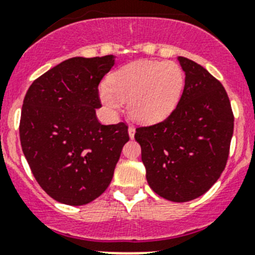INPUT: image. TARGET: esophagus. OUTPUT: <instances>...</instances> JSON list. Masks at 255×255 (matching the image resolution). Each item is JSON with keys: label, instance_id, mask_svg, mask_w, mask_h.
Returning a JSON list of instances; mask_svg holds the SVG:
<instances>
[{"label": "esophagus", "instance_id": "1", "mask_svg": "<svg viewBox=\"0 0 255 255\" xmlns=\"http://www.w3.org/2000/svg\"><path fill=\"white\" fill-rule=\"evenodd\" d=\"M134 133H135V128L133 127V126H129V127H128V134H129L130 138L134 137Z\"/></svg>", "mask_w": 255, "mask_h": 255}]
</instances>
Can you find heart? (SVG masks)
<instances>
[{
    "label": "heart",
    "mask_w": 255,
    "mask_h": 255,
    "mask_svg": "<svg viewBox=\"0 0 255 255\" xmlns=\"http://www.w3.org/2000/svg\"><path fill=\"white\" fill-rule=\"evenodd\" d=\"M185 75L173 61L138 60L111 74L99 95L109 111L127 101V111L137 122L157 123L167 118L181 98Z\"/></svg>",
    "instance_id": "1"
}]
</instances>
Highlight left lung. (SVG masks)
Wrapping results in <instances>:
<instances>
[{"label":"left lung","instance_id":"1","mask_svg":"<svg viewBox=\"0 0 255 255\" xmlns=\"http://www.w3.org/2000/svg\"><path fill=\"white\" fill-rule=\"evenodd\" d=\"M185 71L181 98L165 121L135 128L149 187L185 203L205 194L227 166L234 114L223 84L205 68L178 56Z\"/></svg>","mask_w":255,"mask_h":255}]
</instances>
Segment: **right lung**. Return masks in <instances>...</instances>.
<instances>
[{
    "instance_id": "1",
    "label": "right lung",
    "mask_w": 255,
    "mask_h": 255,
    "mask_svg": "<svg viewBox=\"0 0 255 255\" xmlns=\"http://www.w3.org/2000/svg\"><path fill=\"white\" fill-rule=\"evenodd\" d=\"M114 56L71 58L34 80L25 95L20 141L31 172L59 203L79 206L109 186L128 126L99 123L98 85Z\"/></svg>"
}]
</instances>
